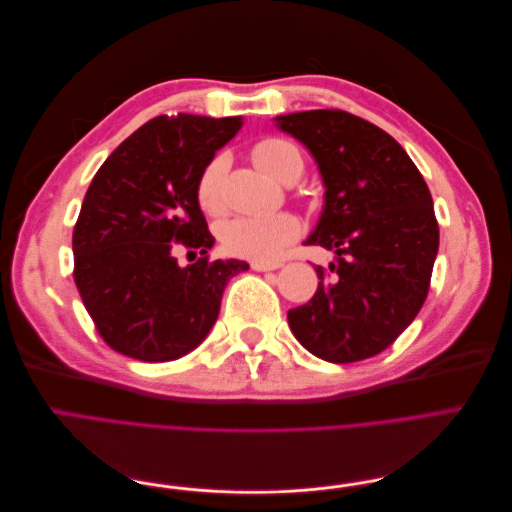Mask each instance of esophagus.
<instances>
[{"instance_id":"34e87169","label":"esophagus","mask_w":512,"mask_h":512,"mask_svg":"<svg viewBox=\"0 0 512 512\" xmlns=\"http://www.w3.org/2000/svg\"><path fill=\"white\" fill-rule=\"evenodd\" d=\"M250 267L254 271H275V269L282 267V262H277V260H252Z\"/></svg>"}]
</instances>
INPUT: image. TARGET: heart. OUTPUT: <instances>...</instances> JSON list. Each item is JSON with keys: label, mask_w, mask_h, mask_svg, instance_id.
<instances>
[{"label": "heart", "mask_w": 512, "mask_h": 512, "mask_svg": "<svg viewBox=\"0 0 512 512\" xmlns=\"http://www.w3.org/2000/svg\"><path fill=\"white\" fill-rule=\"evenodd\" d=\"M252 160L258 168L265 170L277 181H297L303 170L301 151L292 143L277 136H265L252 145ZM228 162L226 158H213L200 173L196 181L198 207L207 215H218L226 209L224 177ZM301 235V222L292 213L275 215H241L226 222L220 228V241L224 250L232 256L271 260L280 254L286 245Z\"/></svg>", "instance_id": "heart-1"}]
</instances>
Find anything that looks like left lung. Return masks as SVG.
Returning a JSON list of instances; mask_svg holds the SVG:
<instances>
[{"mask_svg": "<svg viewBox=\"0 0 512 512\" xmlns=\"http://www.w3.org/2000/svg\"><path fill=\"white\" fill-rule=\"evenodd\" d=\"M277 126L312 151L322 218L305 245L335 254L316 267L309 303L288 312L303 348L356 363L389 348L427 299L440 228L427 183L391 134L339 108L290 113Z\"/></svg>", "mask_w": 512, "mask_h": 512, "instance_id": "8db88e82", "label": "left lung"}]
</instances>
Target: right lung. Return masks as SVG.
Returning a JSON list of instances; mask_svg holds the SVG:
<instances>
[{"mask_svg":"<svg viewBox=\"0 0 512 512\" xmlns=\"http://www.w3.org/2000/svg\"><path fill=\"white\" fill-rule=\"evenodd\" d=\"M239 128V117L160 115L98 168L72 232L74 284L115 352L147 363L188 354L218 318L230 277L247 269L209 258L215 239L196 200L200 173ZM177 246L201 258L181 270Z\"/></svg>","mask_w":512,"mask_h":512,"instance_id":"right-lung-1","label":"right lung"}]
</instances>
